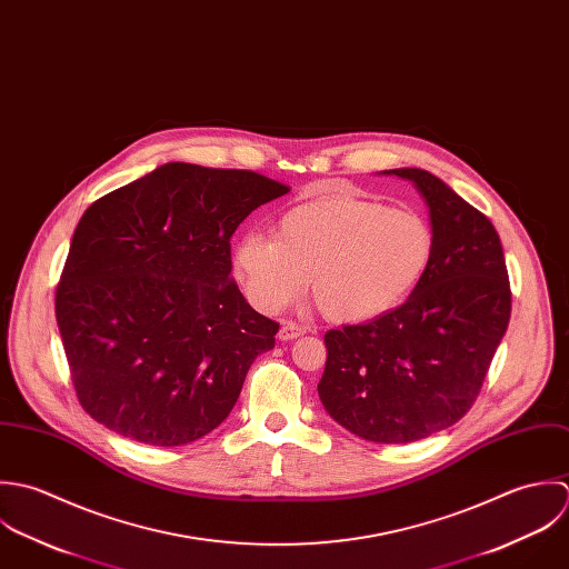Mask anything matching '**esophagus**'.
Returning a JSON list of instances; mask_svg holds the SVG:
<instances>
[{
	"instance_id": "esophagus-1",
	"label": "esophagus",
	"mask_w": 569,
	"mask_h": 569,
	"mask_svg": "<svg viewBox=\"0 0 569 569\" xmlns=\"http://www.w3.org/2000/svg\"><path fill=\"white\" fill-rule=\"evenodd\" d=\"M306 335V328L299 326L297 321H283L281 330H279V339L281 341H292V339H299Z\"/></svg>"
}]
</instances>
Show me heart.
Instances as JSON below:
<instances>
[{
    "instance_id": "heart-1",
    "label": "heart",
    "mask_w": 569,
    "mask_h": 569,
    "mask_svg": "<svg viewBox=\"0 0 569 569\" xmlns=\"http://www.w3.org/2000/svg\"><path fill=\"white\" fill-rule=\"evenodd\" d=\"M433 259L431 224L413 209L328 193L288 209L272 234L246 232L232 270L261 312L290 303L312 277L319 308L339 323L378 319L400 306Z\"/></svg>"
}]
</instances>
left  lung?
<instances>
[{"label":"left lung","mask_w":569,"mask_h":569,"mask_svg":"<svg viewBox=\"0 0 569 569\" xmlns=\"http://www.w3.org/2000/svg\"><path fill=\"white\" fill-rule=\"evenodd\" d=\"M427 200L433 259L409 299L326 335V411L353 436L405 445L461 420L506 335L512 292L490 220L422 169H391Z\"/></svg>","instance_id":"left-lung-1"}]
</instances>
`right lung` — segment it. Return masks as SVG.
<instances>
[{"mask_svg": "<svg viewBox=\"0 0 569 569\" xmlns=\"http://www.w3.org/2000/svg\"><path fill=\"white\" fill-rule=\"evenodd\" d=\"M288 184L169 162L99 198L74 230L54 312L86 413L180 447L220 427L279 323L230 277V237Z\"/></svg>", "mask_w": 569, "mask_h": 569, "instance_id": "right-lung-1", "label": "right lung"}]
</instances>
